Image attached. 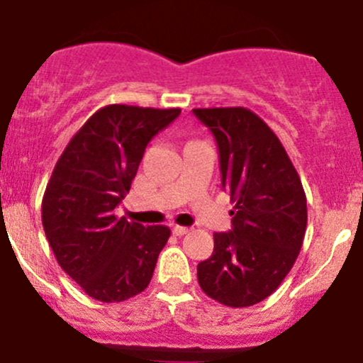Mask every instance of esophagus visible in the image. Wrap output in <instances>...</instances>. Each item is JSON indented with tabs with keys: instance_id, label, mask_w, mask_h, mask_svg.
I'll return each mask as SVG.
<instances>
[{
	"instance_id": "34e87169",
	"label": "esophagus",
	"mask_w": 363,
	"mask_h": 363,
	"mask_svg": "<svg viewBox=\"0 0 363 363\" xmlns=\"http://www.w3.org/2000/svg\"><path fill=\"white\" fill-rule=\"evenodd\" d=\"M186 233H189V227H182V225H174L173 227L174 236H185Z\"/></svg>"
}]
</instances>
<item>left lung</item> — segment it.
<instances>
[{"instance_id": "1", "label": "left lung", "mask_w": 363, "mask_h": 363, "mask_svg": "<svg viewBox=\"0 0 363 363\" xmlns=\"http://www.w3.org/2000/svg\"><path fill=\"white\" fill-rule=\"evenodd\" d=\"M192 111L218 145L222 186L236 203L233 229L213 234L197 281L220 304L246 308L274 292L295 264L308 225L306 194L281 141L253 111Z\"/></svg>"}]
</instances>
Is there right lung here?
<instances>
[{
	"label": "right lung",
	"instance_id": "right-lung-1",
	"mask_svg": "<svg viewBox=\"0 0 363 363\" xmlns=\"http://www.w3.org/2000/svg\"><path fill=\"white\" fill-rule=\"evenodd\" d=\"M180 108L108 104L71 138L42 203L45 236L62 271L101 302L143 292L171 230L115 216L152 138Z\"/></svg>",
	"mask_w": 363,
	"mask_h": 363
}]
</instances>
